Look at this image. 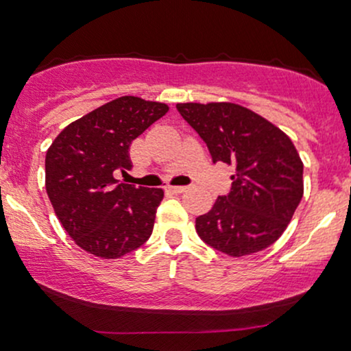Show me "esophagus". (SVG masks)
<instances>
[{"instance_id": "esophagus-1", "label": "esophagus", "mask_w": 351, "mask_h": 351, "mask_svg": "<svg viewBox=\"0 0 351 351\" xmlns=\"http://www.w3.org/2000/svg\"><path fill=\"white\" fill-rule=\"evenodd\" d=\"M168 189H170L171 193H184L186 191V186H168Z\"/></svg>"}]
</instances>
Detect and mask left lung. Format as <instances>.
Wrapping results in <instances>:
<instances>
[{"instance_id":"obj_1","label":"left lung","mask_w":351,"mask_h":351,"mask_svg":"<svg viewBox=\"0 0 351 351\" xmlns=\"http://www.w3.org/2000/svg\"><path fill=\"white\" fill-rule=\"evenodd\" d=\"M213 163L234 167L228 195L217 196L196 232L208 245L241 257L269 247L291 223L304 195V163L280 128L231 102L178 104Z\"/></svg>"}]
</instances>
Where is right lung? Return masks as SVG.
I'll use <instances>...</instances> for the list:
<instances>
[{
	"label": "right lung",
	"instance_id": "add662e5",
	"mask_svg": "<svg viewBox=\"0 0 351 351\" xmlns=\"http://www.w3.org/2000/svg\"><path fill=\"white\" fill-rule=\"evenodd\" d=\"M168 106L119 97L67 125L46 153V191L60 224L84 251L117 259L152 236L162 188L120 183L130 145Z\"/></svg>",
	"mask_w": 351,
	"mask_h": 351
}]
</instances>
